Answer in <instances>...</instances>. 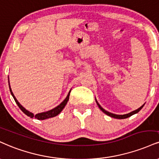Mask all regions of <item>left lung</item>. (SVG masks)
Wrapping results in <instances>:
<instances>
[{"label": "left lung", "mask_w": 159, "mask_h": 159, "mask_svg": "<svg viewBox=\"0 0 159 159\" xmlns=\"http://www.w3.org/2000/svg\"><path fill=\"white\" fill-rule=\"evenodd\" d=\"M95 101H96V100H95ZM96 103H97V104H98V107L100 108V110H101V111H102V112H104L105 114H107V116H110V117H112V118H118V119H124V118H128V117H130V116H133V115H134V114H135V113H137V112H139V111H140V110H141V109H142V107H144V104L142 105V106H141V107H139V109H137L136 110L133 111V112H129V113H128V114H125V115H116V114L111 113V112H107V111L105 110L104 109H103V108L101 107V105L98 104V101H96Z\"/></svg>", "instance_id": "8db88e82"}]
</instances>
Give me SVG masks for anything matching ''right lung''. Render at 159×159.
I'll return each mask as SVG.
<instances>
[{"label": "right lung", "mask_w": 159, "mask_h": 159, "mask_svg": "<svg viewBox=\"0 0 159 159\" xmlns=\"http://www.w3.org/2000/svg\"><path fill=\"white\" fill-rule=\"evenodd\" d=\"M9 90H10V93L13 96V98L15 99V101L16 102V104H18V106L19 107V108L20 109V110H22L23 112H24L25 114L26 115V116H30V118H33L35 117V118H37L38 120H44V119H47V118H52V117H55V116H58V115L60 113V112L62 111L63 109L65 107V106H66V104H67V101H69V98H70V93H69V94L67 95V97H66V98H65V100L63 101L62 103L60 105H58V107H56L52 109V110H49V111H47V112H41V113H38V114H36L35 116H34L33 113H32V112H29L28 110H26V109H25L24 107H22L21 105L20 104V103L18 102V101H17V99L15 98V97L14 96V95H13L12 92V89H11L10 88V86H9Z\"/></svg>", "instance_id": "1"}]
</instances>
